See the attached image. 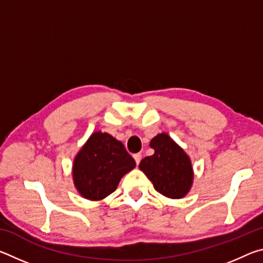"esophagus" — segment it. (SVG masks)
<instances>
[{
    "instance_id": "esophagus-1",
    "label": "esophagus",
    "mask_w": 263,
    "mask_h": 263,
    "mask_svg": "<svg viewBox=\"0 0 263 263\" xmlns=\"http://www.w3.org/2000/svg\"><path fill=\"white\" fill-rule=\"evenodd\" d=\"M133 158H135V160H136V163L139 164L140 160H141V154L140 153H137V154L133 155Z\"/></svg>"
}]
</instances>
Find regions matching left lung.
Wrapping results in <instances>:
<instances>
[{
    "label": "left lung",
    "instance_id": "8db88e82",
    "mask_svg": "<svg viewBox=\"0 0 263 263\" xmlns=\"http://www.w3.org/2000/svg\"><path fill=\"white\" fill-rule=\"evenodd\" d=\"M154 154L140 161L154 189L168 198H183L193 185L194 172L190 158L167 133H160L149 142Z\"/></svg>",
    "mask_w": 263,
    "mask_h": 263
}]
</instances>
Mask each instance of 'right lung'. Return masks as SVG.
<instances>
[{
  "instance_id": "obj_1",
  "label": "right lung",
  "mask_w": 263,
  "mask_h": 263,
  "mask_svg": "<svg viewBox=\"0 0 263 263\" xmlns=\"http://www.w3.org/2000/svg\"><path fill=\"white\" fill-rule=\"evenodd\" d=\"M135 167L136 161L121 141L97 131L74 159V185L82 197L101 201L112 194L122 177Z\"/></svg>"
}]
</instances>
